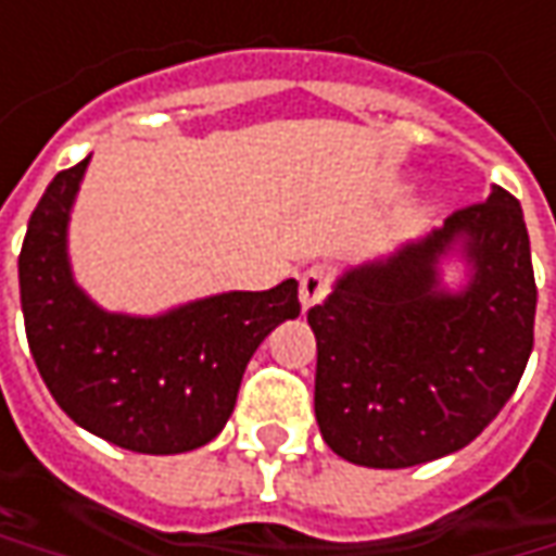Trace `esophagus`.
<instances>
[{
  "label": "esophagus",
  "instance_id": "obj_1",
  "mask_svg": "<svg viewBox=\"0 0 556 556\" xmlns=\"http://www.w3.org/2000/svg\"><path fill=\"white\" fill-rule=\"evenodd\" d=\"M329 282H332V277H329V270L326 267H311V270H304L301 274V286H298V298H301V307L307 311V307H314V304H319L323 298L329 295Z\"/></svg>",
  "mask_w": 556,
  "mask_h": 556
}]
</instances>
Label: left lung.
<instances>
[{"label":"left lung","instance_id":"left-lung-1","mask_svg":"<svg viewBox=\"0 0 556 556\" xmlns=\"http://www.w3.org/2000/svg\"><path fill=\"white\" fill-rule=\"evenodd\" d=\"M535 295L523 208L495 184L443 227L344 267L307 314L326 446L391 470L465 450L517 391Z\"/></svg>","mask_w":556,"mask_h":556}]
</instances>
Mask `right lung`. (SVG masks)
<instances>
[{"instance_id": "obj_1", "label": "right lung", "mask_w": 556, "mask_h": 556, "mask_svg": "<svg viewBox=\"0 0 556 556\" xmlns=\"http://www.w3.org/2000/svg\"><path fill=\"white\" fill-rule=\"evenodd\" d=\"M91 156L58 172L17 258L29 354L70 418L113 446L178 455L212 443L237 406L252 354L301 314L298 282L218 292L160 314L106 311L76 282L70 215Z\"/></svg>"}]
</instances>
